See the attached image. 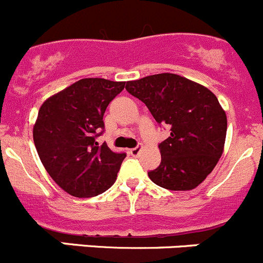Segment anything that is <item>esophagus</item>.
<instances>
[{
	"label": "esophagus",
	"mask_w": 263,
	"mask_h": 263,
	"mask_svg": "<svg viewBox=\"0 0 263 263\" xmlns=\"http://www.w3.org/2000/svg\"><path fill=\"white\" fill-rule=\"evenodd\" d=\"M141 151H142V146L139 144V146H137V147H134V148L130 149V154H132V156H138V155L141 154Z\"/></svg>",
	"instance_id": "34e87169"
}]
</instances>
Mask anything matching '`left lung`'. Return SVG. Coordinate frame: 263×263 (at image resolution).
I'll return each mask as SVG.
<instances>
[{
  "mask_svg": "<svg viewBox=\"0 0 263 263\" xmlns=\"http://www.w3.org/2000/svg\"><path fill=\"white\" fill-rule=\"evenodd\" d=\"M125 89L143 102L171 136L159 144L161 162L148 172L154 183L172 191L195 189L222 156L227 117L208 87L174 73L127 81Z\"/></svg>",
  "mask_w": 263,
  "mask_h": 263,
  "instance_id": "obj_1",
  "label": "left lung"
}]
</instances>
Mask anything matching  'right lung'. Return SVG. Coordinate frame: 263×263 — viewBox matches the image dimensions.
<instances>
[{
  "mask_svg": "<svg viewBox=\"0 0 263 263\" xmlns=\"http://www.w3.org/2000/svg\"><path fill=\"white\" fill-rule=\"evenodd\" d=\"M125 82L82 79L47 98L40 107L33 141L40 160L61 189L74 197H92L116 181L126 154H117L97 137L103 115Z\"/></svg>",
  "mask_w": 263,
  "mask_h": 263,
  "instance_id": "add662e5",
  "label": "right lung"
}]
</instances>
